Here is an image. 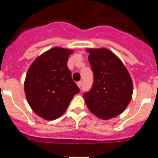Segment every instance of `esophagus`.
I'll use <instances>...</instances> for the list:
<instances>
[{"label":"esophagus","instance_id":"34e87169","mask_svg":"<svg viewBox=\"0 0 158 158\" xmlns=\"http://www.w3.org/2000/svg\"><path fill=\"white\" fill-rule=\"evenodd\" d=\"M77 86H78V87H79V88H80V89H81V88L82 82H81V81H78L77 83Z\"/></svg>","mask_w":158,"mask_h":158}]
</instances>
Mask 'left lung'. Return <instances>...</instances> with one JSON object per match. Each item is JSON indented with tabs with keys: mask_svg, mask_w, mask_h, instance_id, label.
Instances as JSON below:
<instances>
[{
	"mask_svg": "<svg viewBox=\"0 0 158 158\" xmlns=\"http://www.w3.org/2000/svg\"><path fill=\"white\" fill-rule=\"evenodd\" d=\"M94 75L92 89L84 94L88 108L100 119L118 116L133 94V81L125 65L107 48H87Z\"/></svg>",
	"mask_w": 158,
	"mask_h": 158,
	"instance_id": "left-lung-1",
	"label": "left lung"
}]
</instances>
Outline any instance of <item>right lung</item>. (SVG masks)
<instances>
[{
  "mask_svg": "<svg viewBox=\"0 0 158 158\" xmlns=\"http://www.w3.org/2000/svg\"><path fill=\"white\" fill-rule=\"evenodd\" d=\"M73 50L55 47L32 62L24 81V93L32 111L46 120L59 118L79 89L67 62Z\"/></svg>",
  "mask_w": 158,
  "mask_h": 158,
  "instance_id": "add662e5",
  "label": "right lung"
}]
</instances>
